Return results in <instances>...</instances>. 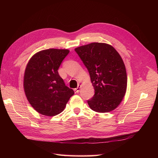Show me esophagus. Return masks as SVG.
Returning a JSON list of instances; mask_svg holds the SVG:
<instances>
[{"mask_svg":"<svg viewBox=\"0 0 158 158\" xmlns=\"http://www.w3.org/2000/svg\"><path fill=\"white\" fill-rule=\"evenodd\" d=\"M81 88V85H78V87H77V88L75 89V92H76V93H79V91H80V88Z\"/></svg>","mask_w":158,"mask_h":158,"instance_id":"34e87169","label":"esophagus"}]
</instances>
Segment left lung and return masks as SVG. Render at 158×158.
Wrapping results in <instances>:
<instances>
[{
    "mask_svg": "<svg viewBox=\"0 0 158 158\" xmlns=\"http://www.w3.org/2000/svg\"><path fill=\"white\" fill-rule=\"evenodd\" d=\"M88 70L95 94L88 100L92 110L107 113L122 101L127 88V74L122 57L106 43H92L75 49Z\"/></svg>",
    "mask_w": 158,
    "mask_h": 158,
    "instance_id": "obj_1",
    "label": "left lung"
}]
</instances>
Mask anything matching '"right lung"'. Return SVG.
I'll use <instances>...</instances> for the list:
<instances>
[{
    "mask_svg": "<svg viewBox=\"0 0 158 158\" xmlns=\"http://www.w3.org/2000/svg\"><path fill=\"white\" fill-rule=\"evenodd\" d=\"M68 49L42 50L30 59L23 76V89L31 106L38 113L55 116L62 112L73 89L66 86L58 70L69 54Z\"/></svg>",
    "mask_w": 158,
    "mask_h": 158,
    "instance_id": "add662e5",
    "label": "right lung"
}]
</instances>
